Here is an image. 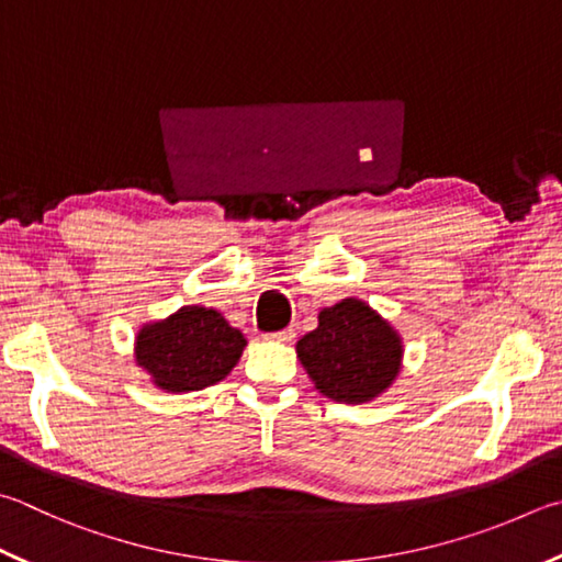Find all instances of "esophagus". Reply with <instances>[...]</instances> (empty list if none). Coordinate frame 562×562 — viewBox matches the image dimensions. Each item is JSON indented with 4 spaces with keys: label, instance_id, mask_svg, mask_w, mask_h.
<instances>
[{
    "label": "esophagus",
    "instance_id": "obj_1",
    "mask_svg": "<svg viewBox=\"0 0 562 562\" xmlns=\"http://www.w3.org/2000/svg\"><path fill=\"white\" fill-rule=\"evenodd\" d=\"M268 339H272V341H280V344H290V341L294 339V331H292V329L274 331V334H268Z\"/></svg>",
    "mask_w": 562,
    "mask_h": 562
}]
</instances>
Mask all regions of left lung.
Listing matches in <instances>:
<instances>
[{"label": "left lung", "mask_w": 562, "mask_h": 562, "mask_svg": "<svg viewBox=\"0 0 562 562\" xmlns=\"http://www.w3.org/2000/svg\"><path fill=\"white\" fill-rule=\"evenodd\" d=\"M297 356L316 391L336 403L373 401L401 371V336L361 300L319 312V326L297 341Z\"/></svg>", "instance_id": "obj_1"}]
</instances>
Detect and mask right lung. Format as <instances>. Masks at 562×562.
I'll list each match as a JSON object with an SVG mask.
<instances>
[{"instance_id":"obj_1","label":"right lung","mask_w":562,"mask_h":562,"mask_svg":"<svg viewBox=\"0 0 562 562\" xmlns=\"http://www.w3.org/2000/svg\"><path fill=\"white\" fill-rule=\"evenodd\" d=\"M246 344V336L221 312L181 307L169 319L139 331L135 356L161 391L189 393L226 379Z\"/></svg>"}]
</instances>
